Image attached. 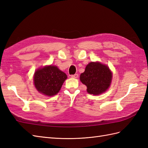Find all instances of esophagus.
<instances>
[{
  "label": "esophagus",
  "mask_w": 148,
  "mask_h": 148,
  "mask_svg": "<svg viewBox=\"0 0 148 148\" xmlns=\"http://www.w3.org/2000/svg\"><path fill=\"white\" fill-rule=\"evenodd\" d=\"M71 77L74 78H77L78 77V74H75V75H71Z\"/></svg>",
  "instance_id": "obj_1"
}]
</instances>
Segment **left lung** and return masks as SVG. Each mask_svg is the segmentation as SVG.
Masks as SVG:
<instances>
[{"label":"left lung","mask_w":148,"mask_h":148,"mask_svg":"<svg viewBox=\"0 0 148 148\" xmlns=\"http://www.w3.org/2000/svg\"><path fill=\"white\" fill-rule=\"evenodd\" d=\"M112 73L109 66L100 62H90L80 75V81L87 87V92L93 95H99L110 86Z\"/></svg>","instance_id":"left-lung-1"}]
</instances>
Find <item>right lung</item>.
<instances>
[{
  "label": "right lung",
  "mask_w": 148,
  "mask_h": 148,
  "mask_svg": "<svg viewBox=\"0 0 148 148\" xmlns=\"http://www.w3.org/2000/svg\"><path fill=\"white\" fill-rule=\"evenodd\" d=\"M66 78V75L57 66L49 65L36 71L33 80L34 86L39 93L52 96L59 92Z\"/></svg>",
  "instance_id": "obj_1"
}]
</instances>
